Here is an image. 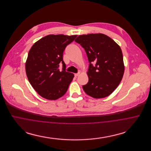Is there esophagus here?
Listing matches in <instances>:
<instances>
[{"label": "esophagus", "mask_w": 151, "mask_h": 151, "mask_svg": "<svg viewBox=\"0 0 151 151\" xmlns=\"http://www.w3.org/2000/svg\"><path fill=\"white\" fill-rule=\"evenodd\" d=\"M80 74V72H78V73H75V77H77V76H79V75Z\"/></svg>", "instance_id": "34e87169"}]
</instances>
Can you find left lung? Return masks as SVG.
Masks as SVG:
<instances>
[{"mask_svg": "<svg viewBox=\"0 0 151 151\" xmlns=\"http://www.w3.org/2000/svg\"><path fill=\"white\" fill-rule=\"evenodd\" d=\"M75 41L84 49L90 63L89 81L83 86L84 92L95 99L109 96L120 84L124 71L120 46L102 33L80 35Z\"/></svg>", "mask_w": 151, "mask_h": 151, "instance_id": "8db88e82", "label": "left lung"}]
</instances>
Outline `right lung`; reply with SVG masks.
Wrapping results in <instances>:
<instances>
[{"label": "right lung", "instance_id": "right-lung-1", "mask_svg": "<svg viewBox=\"0 0 151 151\" xmlns=\"http://www.w3.org/2000/svg\"><path fill=\"white\" fill-rule=\"evenodd\" d=\"M77 35H50L37 41L30 48L25 62V71L29 83L43 98L55 100L65 94L74 77L65 71L63 53L65 47ZM63 65L60 72L59 63Z\"/></svg>", "mask_w": 151, "mask_h": 151}]
</instances>
